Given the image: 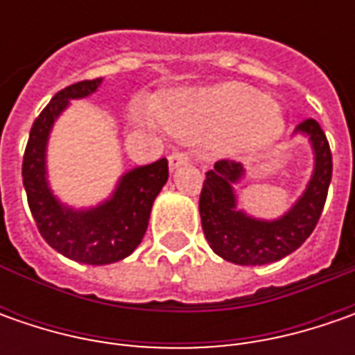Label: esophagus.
Listing matches in <instances>:
<instances>
[{"mask_svg":"<svg viewBox=\"0 0 355 355\" xmlns=\"http://www.w3.org/2000/svg\"><path fill=\"white\" fill-rule=\"evenodd\" d=\"M168 159H170L171 170H178L180 166H184V164H187V162H189L187 154H185V152H180V150H173Z\"/></svg>","mask_w":355,"mask_h":355,"instance_id":"obj_1","label":"esophagus"}]
</instances>
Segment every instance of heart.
I'll use <instances>...</instances> for the list:
<instances>
[{
	"instance_id": "1",
	"label": "heart",
	"mask_w": 355,
	"mask_h": 355,
	"mask_svg": "<svg viewBox=\"0 0 355 355\" xmlns=\"http://www.w3.org/2000/svg\"><path fill=\"white\" fill-rule=\"evenodd\" d=\"M156 114L175 138L217 142L225 152L261 150L282 132L279 104L239 83L168 92L159 98Z\"/></svg>"
}]
</instances>
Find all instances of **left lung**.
I'll return each instance as SVG.
<instances>
[{
  "mask_svg": "<svg viewBox=\"0 0 355 355\" xmlns=\"http://www.w3.org/2000/svg\"><path fill=\"white\" fill-rule=\"evenodd\" d=\"M294 132H302L310 138L316 164L304 196L279 221H257L235 209L231 185L243 175L241 164L219 159L205 173L199 196L201 227L213 251L229 263L268 265L280 261L296 251L318 225L332 180L330 144L314 118L302 120Z\"/></svg>",
  "mask_w": 355,
  "mask_h": 355,
  "instance_id": "1",
  "label": "left lung"
}]
</instances>
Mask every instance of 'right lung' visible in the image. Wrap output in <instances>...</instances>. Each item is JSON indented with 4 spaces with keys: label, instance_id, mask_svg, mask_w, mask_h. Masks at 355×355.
<instances>
[{
    "label": "right lung",
    "instance_id": "right-lung-1",
    "mask_svg": "<svg viewBox=\"0 0 355 355\" xmlns=\"http://www.w3.org/2000/svg\"><path fill=\"white\" fill-rule=\"evenodd\" d=\"M101 78L80 80L59 90L35 118L23 154V185L41 237L64 257L85 265H110L126 259L142 243L152 203L168 182V159L128 171L112 199L89 211H73L53 198L45 180V146L55 118L71 98L94 92Z\"/></svg>",
    "mask_w": 355,
    "mask_h": 355
}]
</instances>
